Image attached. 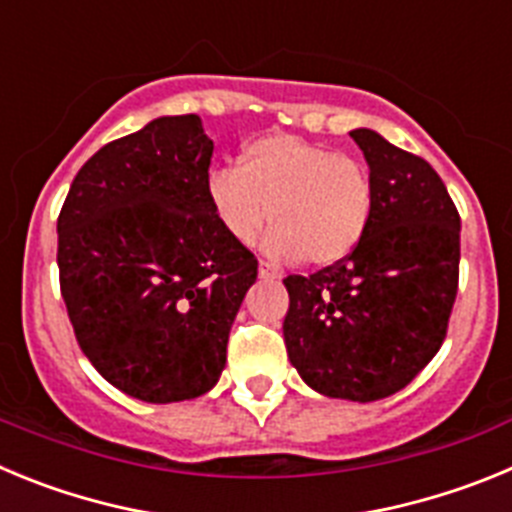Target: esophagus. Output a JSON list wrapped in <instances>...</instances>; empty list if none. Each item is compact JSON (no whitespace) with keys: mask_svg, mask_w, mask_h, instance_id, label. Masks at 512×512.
<instances>
[{"mask_svg":"<svg viewBox=\"0 0 512 512\" xmlns=\"http://www.w3.org/2000/svg\"><path fill=\"white\" fill-rule=\"evenodd\" d=\"M259 277L261 279H279V271L274 269V266H269V264H264V261H261V264H259Z\"/></svg>","mask_w":512,"mask_h":512,"instance_id":"34e87169","label":"esophagus"}]
</instances>
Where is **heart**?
<instances>
[{
  "instance_id": "1",
  "label": "heart",
  "mask_w": 512,
  "mask_h": 512,
  "mask_svg": "<svg viewBox=\"0 0 512 512\" xmlns=\"http://www.w3.org/2000/svg\"><path fill=\"white\" fill-rule=\"evenodd\" d=\"M207 200L235 243L251 246L271 220V256L333 266L364 238L374 187L369 169L356 158L279 133L251 140L241 169L212 171Z\"/></svg>"
}]
</instances>
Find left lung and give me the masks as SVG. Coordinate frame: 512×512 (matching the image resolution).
I'll use <instances>...</instances> for the list:
<instances>
[{
    "instance_id": "left-lung-1",
    "label": "left lung",
    "mask_w": 512,
    "mask_h": 512,
    "mask_svg": "<svg viewBox=\"0 0 512 512\" xmlns=\"http://www.w3.org/2000/svg\"><path fill=\"white\" fill-rule=\"evenodd\" d=\"M348 135L372 176V217L341 264L284 279V343L307 387L372 402L413 382L446 338L461 220L428 161L369 128Z\"/></svg>"
}]
</instances>
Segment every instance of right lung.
Segmentation results:
<instances>
[{"instance_id": "obj_1", "label": "right lung", "mask_w": 512, "mask_h": 512, "mask_svg": "<svg viewBox=\"0 0 512 512\" xmlns=\"http://www.w3.org/2000/svg\"><path fill=\"white\" fill-rule=\"evenodd\" d=\"M197 115L156 117L81 166L58 215L61 295L94 369L143 402L210 392L259 261L207 200Z\"/></svg>"}]
</instances>
